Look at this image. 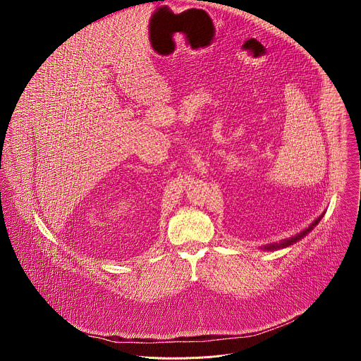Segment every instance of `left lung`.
<instances>
[{"label":"left lung","instance_id":"left-lung-1","mask_svg":"<svg viewBox=\"0 0 361 361\" xmlns=\"http://www.w3.org/2000/svg\"><path fill=\"white\" fill-rule=\"evenodd\" d=\"M322 218V215L321 216H318L311 225H310L309 228L306 229V231H303V232H300L299 235H296V236H293V238H289V239H285V240H282L281 243H274V245H268V246H265V250H278V249H283V247H288V246H290V245H293V243H296L298 240H300L302 238H305L307 233H309L310 231L319 222V219Z\"/></svg>","mask_w":361,"mask_h":361}]
</instances>
